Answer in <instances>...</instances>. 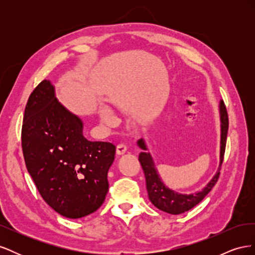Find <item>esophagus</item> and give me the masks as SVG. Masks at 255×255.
Returning a JSON list of instances; mask_svg holds the SVG:
<instances>
[{
  "mask_svg": "<svg viewBox=\"0 0 255 255\" xmlns=\"http://www.w3.org/2000/svg\"><path fill=\"white\" fill-rule=\"evenodd\" d=\"M127 152V145L120 143L117 145V148H116V153L118 154V155H122V154H125Z\"/></svg>",
  "mask_w": 255,
  "mask_h": 255,
  "instance_id": "obj_1",
  "label": "esophagus"
}]
</instances>
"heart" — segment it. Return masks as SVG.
I'll return each instance as SVG.
<instances>
[{
    "label": "heart",
    "mask_w": 255,
    "mask_h": 255,
    "mask_svg": "<svg viewBox=\"0 0 255 255\" xmlns=\"http://www.w3.org/2000/svg\"><path fill=\"white\" fill-rule=\"evenodd\" d=\"M99 116L105 125H111V123L114 121V115L106 106H103V105L100 106Z\"/></svg>",
    "instance_id": "obj_1"
}]
</instances>
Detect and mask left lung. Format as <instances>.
Here are the masks:
<instances>
[{
  "instance_id": "1",
  "label": "left lung",
  "mask_w": 255,
  "mask_h": 255,
  "mask_svg": "<svg viewBox=\"0 0 255 255\" xmlns=\"http://www.w3.org/2000/svg\"><path fill=\"white\" fill-rule=\"evenodd\" d=\"M219 114H220V163L218 170L216 171L215 175L212 177V180L206 184V186L200 191L195 192V194H180L175 190H172L167 187L161 181V177L157 171V169L154 164V160L151 156L150 152H148V146L144 139H139L137 141V144L142 150L139 154V161L142 167V170L145 177V186L148 190V196L152 204L157 207L158 210L166 212L171 215H179L183 214L191 210L192 207L196 206L205 198V196L212 190L217 183L218 177L220 174V169L222 165L223 156H225L226 143H227V135L229 129V118L226 105L222 100L219 102Z\"/></svg>"
}]
</instances>
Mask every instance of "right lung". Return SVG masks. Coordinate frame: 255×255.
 <instances>
[{
  "mask_svg": "<svg viewBox=\"0 0 255 255\" xmlns=\"http://www.w3.org/2000/svg\"><path fill=\"white\" fill-rule=\"evenodd\" d=\"M83 128L82 119L58 101L49 80L30 94L22 126L27 171L44 201L71 219L103 204L116 153L111 142L88 140Z\"/></svg>",
  "mask_w": 255,
  "mask_h": 255,
  "instance_id": "add662e5",
  "label": "right lung"
}]
</instances>
